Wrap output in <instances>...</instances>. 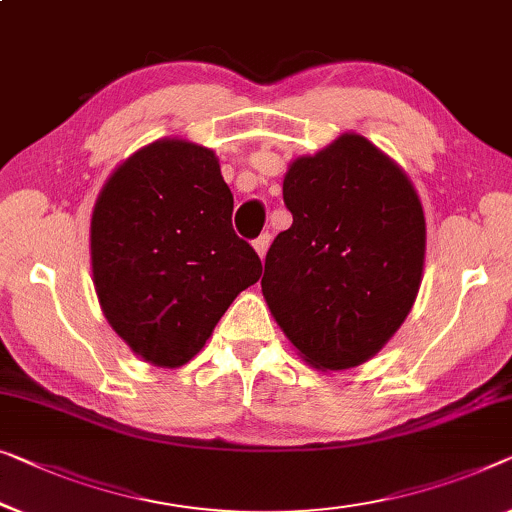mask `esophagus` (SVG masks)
<instances>
[{
	"label": "esophagus",
	"instance_id": "1",
	"mask_svg": "<svg viewBox=\"0 0 512 512\" xmlns=\"http://www.w3.org/2000/svg\"><path fill=\"white\" fill-rule=\"evenodd\" d=\"M270 242H272V235H270V233H263L261 238H256V240H254V249H256V254L261 256V258H265V254H268Z\"/></svg>",
	"mask_w": 512,
	"mask_h": 512
}]
</instances>
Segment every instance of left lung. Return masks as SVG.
Wrapping results in <instances>:
<instances>
[{"mask_svg":"<svg viewBox=\"0 0 512 512\" xmlns=\"http://www.w3.org/2000/svg\"><path fill=\"white\" fill-rule=\"evenodd\" d=\"M293 224L265 256L274 321L316 369L358 367L388 344L416 302L425 214L395 161L344 133L284 177Z\"/></svg>","mask_w":512,"mask_h":512,"instance_id":"8db88e82","label":"left lung"}]
</instances>
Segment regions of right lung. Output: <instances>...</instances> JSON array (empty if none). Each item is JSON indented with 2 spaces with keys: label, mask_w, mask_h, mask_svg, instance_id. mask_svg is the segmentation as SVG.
Here are the masks:
<instances>
[{
  "label": "right lung",
  "mask_w": 512,
  "mask_h": 512,
  "mask_svg": "<svg viewBox=\"0 0 512 512\" xmlns=\"http://www.w3.org/2000/svg\"><path fill=\"white\" fill-rule=\"evenodd\" d=\"M231 214L219 159L182 138L143 147L103 184L90 226L94 288L110 328L145 362H189L261 279Z\"/></svg>",
  "instance_id": "right-lung-1"
}]
</instances>
